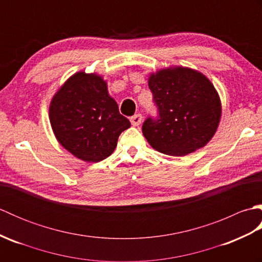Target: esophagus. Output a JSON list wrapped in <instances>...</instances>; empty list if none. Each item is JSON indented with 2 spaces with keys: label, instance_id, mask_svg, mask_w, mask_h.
<instances>
[{
  "label": "esophagus",
  "instance_id": "1",
  "mask_svg": "<svg viewBox=\"0 0 262 262\" xmlns=\"http://www.w3.org/2000/svg\"><path fill=\"white\" fill-rule=\"evenodd\" d=\"M142 115L141 114H136V115H134L133 117H130V122H132V125L133 126H138L142 122Z\"/></svg>",
  "mask_w": 262,
  "mask_h": 262
}]
</instances>
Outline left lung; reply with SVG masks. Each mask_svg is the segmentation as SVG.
<instances>
[{"instance_id":"8db88e82","label":"left lung","mask_w":262,"mask_h":262,"mask_svg":"<svg viewBox=\"0 0 262 262\" xmlns=\"http://www.w3.org/2000/svg\"><path fill=\"white\" fill-rule=\"evenodd\" d=\"M157 117H147L142 130L157 151L183 157L205 146L221 118V101L214 85L186 68L161 70L148 79Z\"/></svg>"}]
</instances>
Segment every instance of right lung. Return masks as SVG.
Wrapping results in <instances>:
<instances>
[{"label": "right lung", "mask_w": 262, "mask_h": 262, "mask_svg": "<svg viewBox=\"0 0 262 262\" xmlns=\"http://www.w3.org/2000/svg\"><path fill=\"white\" fill-rule=\"evenodd\" d=\"M49 119L60 145L86 162L108 158L119 135L130 127L109 96L107 83L84 72L70 77L55 94Z\"/></svg>", "instance_id": "1"}]
</instances>
